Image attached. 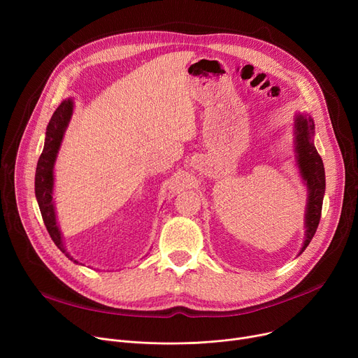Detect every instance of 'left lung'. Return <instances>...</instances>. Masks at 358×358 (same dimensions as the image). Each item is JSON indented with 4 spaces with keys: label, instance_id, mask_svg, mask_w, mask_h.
<instances>
[{
    "label": "left lung",
    "instance_id": "obj_1",
    "mask_svg": "<svg viewBox=\"0 0 358 358\" xmlns=\"http://www.w3.org/2000/svg\"><path fill=\"white\" fill-rule=\"evenodd\" d=\"M315 124L313 119L309 115H297L294 119V150L297 166L302 178L308 185V204H306V236L303 247L300 250L302 254L310 243L319 220L322 213V201L325 194V169L322 158L319 157L317 150L313 145Z\"/></svg>",
    "mask_w": 358,
    "mask_h": 358
}]
</instances>
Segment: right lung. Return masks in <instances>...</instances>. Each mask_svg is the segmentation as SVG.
Returning <instances> with one entry per match:
<instances>
[{"label":"right lung","instance_id":"obj_1","mask_svg":"<svg viewBox=\"0 0 358 358\" xmlns=\"http://www.w3.org/2000/svg\"><path fill=\"white\" fill-rule=\"evenodd\" d=\"M72 111H73V101L68 99L59 104V107L55 110L53 116L50 117V122L46 127L45 146L36 166L34 193H36L37 204H39V209L45 222V227L52 241L55 242V245L58 247L71 261L77 262L78 264V261L73 259L65 250L61 231L58 228V223H56L55 206H53V166H55L56 155H58V150L64 139V134L71 120Z\"/></svg>","mask_w":358,"mask_h":358}]
</instances>
